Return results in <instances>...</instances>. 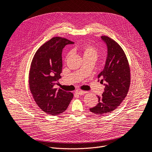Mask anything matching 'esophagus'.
<instances>
[{"instance_id":"esophagus-1","label":"esophagus","mask_w":152,"mask_h":152,"mask_svg":"<svg viewBox=\"0 0 152 152\" xmlns=\"http://www.w3.org/2000/svg\"><path fill=\"white\" fill-rule=\"evenodd\" d=\"M76 93L78 94V95H83L86 91H81V90H77L76 91Z\"/></svg>"}]
</instances>
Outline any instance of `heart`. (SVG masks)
<instances>
[{
  "mask_svg": "<svg viewBox=\"0 0 152 152\" xmlns=\"http://www.w3.org/2000/svg\"><path fill=\"white\" fill-rule=\"evenodd\" d=\"M83 58H93L96 59L98 56V51L93 46L87 45L80 48Z\"/></svg>",
  "mask_w": 152,
  "mask_h": 152,
  "instance_id": "1",
  "label": "heart"
}]
</instances>
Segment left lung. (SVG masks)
Segmentation results:
<instances>
[{
    "label": "left lung",
    "mask_w": 152,
    "mask_h": 152,
    "mask_svg": "<svg viewBox=\"0 0 152 152\" xmlns=\"http://www.w3.org/2000/svg\"><path fill=\"white\" fill-rule=\"evenodd\" d=\"M107 48V56L103 70L98 75V81L104 86L102 96H97L99 103L90 111L97 115L113 112L127 96L131 76L126 56L120 46L114 40L102 36Z\"/></svg>",
    "instance_id": "obj_1"
}]
</instances>
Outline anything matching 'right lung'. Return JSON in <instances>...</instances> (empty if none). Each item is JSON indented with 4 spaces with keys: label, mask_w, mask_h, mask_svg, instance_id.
<instances>
[{
    "label": "right lung",
    "mask_w": 152,
    "mask_h": 152,
    "mask_svg": "<svg viewBox=\"0 0 152 152\" xmlns=\"http://www.w3.org/2000/svg\"><path fill=\"white\" fill-rule=\"evenodd\" d=\"M74 42L61 37H53L41 46L35 53L29 72V88L41 109L52 115L67 110L73 94L55 88L62 72V49Z\"/></svg>",
    "instance_id": "obj_1"
}]
</instances>
